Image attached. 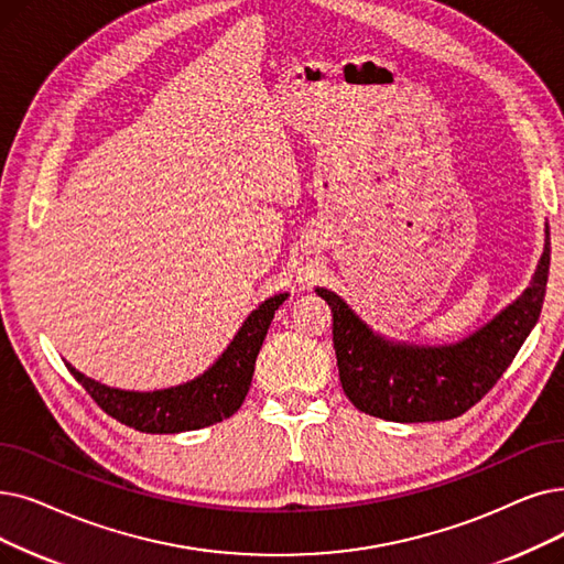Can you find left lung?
<instances>
[{"mask_svg": "<svg viewBox=\"0 0 564 564\" xmlns=\"http://www.w3.org/2000/svg\"><path fill=\"white\" fill-rule=\"evenodd\" d=\"M551 264L544 253L523 295L491 323L452 346H412L376 334L336 292L315 288L334 315L338 378L350 403L387 422L454 420L481 401L500 380L540 321Z\"/></svg>", "mask_w": 564, "mask_h": 564, "instance_id": "obj_1", "label": "left lung"}]
</instances>
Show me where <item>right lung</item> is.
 <instances>
[{
  "label": "right lung",
  "mask_w": 564,
  "mask_h": 564,
  "mask_svg": "<svg viewBox=\"0 0 564 564\" xmlns=\"http://www.w3.org/2000/svg\"><path fill=\"white\" fill-rule=\"evenodd\" d=\"M285 300L288 292L264 300L243 321L226 352L203 376L177 387L127 391L83 376L68 361L66 369L112 420L140 433H182L205 429L232 417L243 399H247L256 371V357L276 308Z\"/></svg>",
  "instance_id": "1"
}]
</instances>
